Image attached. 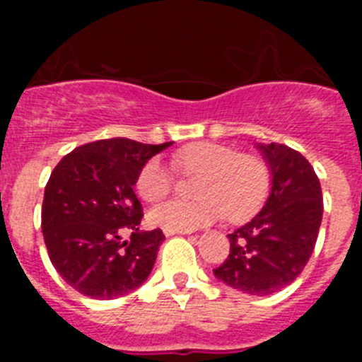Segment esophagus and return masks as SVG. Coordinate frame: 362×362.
Wrapping results in <instances>:
<instances>
[{
  "label": "esophagus",
  "mask_w": 362,
  "mask_h": 362,
  "mask_svg": "<svg viewBox=\"0 0 362 362\" xmlns=\"http://www.w3.org/2000/svg\"><path fill=\"white\" fill-rule=\"evenodd\" d=\"M163 232H165L166 238H170V235H179V233H188V232H181V230H168V228H165Z\"/></svg>",
  "instance_id": "esophagus-1"
}]
</instances>
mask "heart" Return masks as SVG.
<instances>
[{
	"instance_id": "b5f03b06",
	"label": "heart",
	"mask_w": 362,
	"mask_h": 362,
	"mask_svg": "<svg viewBox=\"0 0 362 362\" xmlns=\"http://www.w3.org/2000/svg\"><path fill=\"white\" fill-rule=\"evenodd\" d=\"M172 163L179 174L199 175L196 181L199 199L153 206L148 221L159 228L188 232L210 225L225 214L230 221H241L252 216L267 197V166L252 153L203 141L175 152ZM136 188L143 199L158 203L174 190V174L161 159L153 158L137 174Z\"/></svg>"
}]
</instances>
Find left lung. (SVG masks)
<instances>
[{
    "instance_id": "8db88e82",
    "label": "left lung",
    "mask_w": 362,
    "mask_h": 362,
    "mask_svg": "<svg viewBox=\"0 0 362 362\" xmlns=\"http://www.w3.org/2000/svg\"><path fill=\"white\" fill-rule=\"evenodd\" d=\"M270 194L246 225L228 233L230 255L214 276L230 288L264 297L299 277L317 241L322 192L308 159L281 143H257Z\"/></svg>"
}]
</instances>
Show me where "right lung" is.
<instances>
[{"mask_svg":"<svg viewBox=\"0 0 362 362\" xmlns=\"http://www.w3.org/2000/svg\"><path fill=\"white\" fill-rule=\"evenodd\" d=\"M172 143L114 137L66 153L45 187L41 230L57 274L92 299H116L139 288L152 272L165 235L139 230L134 194L139 170ZM131 232L129 240L122 235Z\"/></svg>","mask_w":362,"mask_h":362,"instance_id":"obj_1","label":"right lung"}]
</instances>
